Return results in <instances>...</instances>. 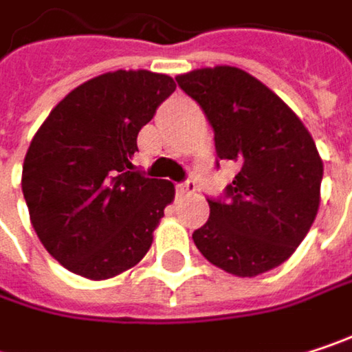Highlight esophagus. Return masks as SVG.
<instances>
[{
	"label": "esophagus",
	"instance_id": "esophagus-1",
	"mask_svg": "<svg viewBox=\"0 0 352 352\" xmlns=\"http://www.w3.org/2000/svg\"><path fill=\"white\" fill-rule=\"evenodd\" d=\"M195 187H197V185H195V181H191V179H189V181L177 183V193H179V195H189V193H193V191H195Z\"/></svg>",
	"mask_w": 352,
	"mask_h": 352
}]
</instances>
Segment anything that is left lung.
I'll return each mask as SVG.
<instances>
[{
    "mask_svg": "<svg viewBox=\"0 0 352 352\" xmlns=\"http://www.w3.org/2000/svg\"><path fill=\"white\" fill-rule=\"evenodd\" d=\"M214 128L216 153L239 165L224 199L193 232L197 250L222 271L254 277L285 263L320 208L324 165L302 120L243 69L220 65L175 77Z\"/></svg>",
    "mask_w": 352,
    "mask_h": 352,
    "instance_id": "8db88e82",
    "label": "left lung"
}]
</instances>
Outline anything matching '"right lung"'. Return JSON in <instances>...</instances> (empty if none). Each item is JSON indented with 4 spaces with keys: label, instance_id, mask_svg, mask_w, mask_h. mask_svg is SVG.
I'll return each instance as SVG.
<instances>
[{
    "label": "right lung",
    "instance_id": "1",
    "mask_svg": "<svg viewBox=\"0 0 352 352\" xmlns=\"http://www.w3.org/2000/svg\"><path fill=\"white\" fill-rule=\"evenodd\" d=\"M175 91L169 75L113 71L65 96L34 134L22 191L42 246L75 275L116 277L148 252L175 185L134 171L136 138Z\"/></svg>",
    "mask_w": 352,
    "mask_h": 352
}]
</instances>
